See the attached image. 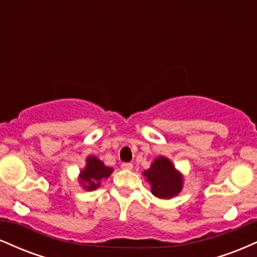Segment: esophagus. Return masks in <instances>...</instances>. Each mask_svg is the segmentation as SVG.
Wrapping results in <instances>:
<instances>
[{
  "mask_svg": "<svg viewBox=\"0 0 257 257\" xmlns=\"http://www.w3.org/2000/svg\"><path fill=\"white\" fill-rule=\"evenodd\" d=\"M122 169L124 170H132L133 169V164L132 163H122Z\"/></svg>",
  "mask_w": 257,
  "mask_h": 257,
  "instance_id": "1",
  "label": "esophagus"
}]
</instances>
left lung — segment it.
<instances>
[{"instance_id":"1","label":"left lung","mask_w":257,"mask_h":257,"mask_svg":"<svg viewBox=\"0 0 257 257\" xmlns=\"http://www.w3.org/2000/svg\"><path fill=\"white\" fill-rule=\"evenodd\" d=\"M146 181L151 185L153 196L162 199H170L181 192L184 178L179 170L175 169L169 159L163 157L156 158L150 169L143 173Z\"/></svg>"}]
</instances>
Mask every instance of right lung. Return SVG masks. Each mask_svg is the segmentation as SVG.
I'll list each match as a JSON object with an SVG mask.
<instances>
[{
	"label": "right lung",
	"mask_w": 257,
	"mask_h": 257,
	"mask_svg": "<svg viewBox=\"0 0 257 257\" xmlns=\"http://www.w3.org/2000/svg\"><path fill=\"white\" fill-rule=\"evenodd\" d=\"M85 162V168L79 173V184L84 190L94 191L99 187L102 180L111 175L113 169L111 167H106L104 162L94 156H89Z\"/></svg>",
	"instance_id": "right-lung-1"
}]
</instances>
